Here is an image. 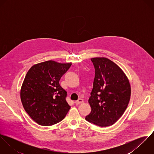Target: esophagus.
I'll return each mask as SVG.
<instances>
[{"label":"esophagus","instance_id":"obj_1","mask_svg":"<svg viewBox=\"0 0 154 154\" xmlns=\"http://www.w3.org/2000/svg\"><path fill=\"white\" fill-rule=\"evenodd\" d=\"M84 103V100L83 99H82V98H79L77 101H75V103H76V104H82V103Z\"/></svg>","mask_w":154,"mask_h":154}]
</instances>
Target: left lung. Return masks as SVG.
<instances>
[{
  "mask_svg": "<svg viewBox=\"0 0 154 154\" xmlns=\"http://www.w3.org/2000/svg\"><path fill=\"white\" fill-rule=\"evenodd\" d=\"M91 60L95 68V78L88 100L91 111L85 119L100 127L109 126L126 109L131 98V85L122 70L109 59Z\"/></svg>",
  "mask_w": 154,
  "mask_h": 154,
  "instance_id": "obj_1",
  "label": "left lung"
}]
</instances>
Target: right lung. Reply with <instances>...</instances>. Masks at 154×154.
Masks as SVG:
<instances>
[{
	"label": "right lung",
	"mask_w": 154,
	"mask_h": 154,
	"mask_svg": "<svg viewBox=\"0 0 154 154\" xmlns=\"http://www.w3.org/2000/svg\"><path fill=\"white\" fill-rule=\"evenodd\" d=\"M70 66L48 60L32 66L27 72L21 99L25 111L37 124L51 126L65 117L70 106L59 81Z\"/></svg>",
	"instance_id": "add662e5"
}]
</instances>
